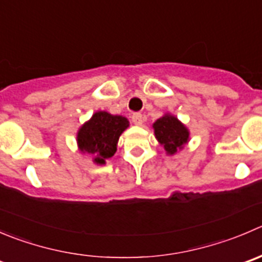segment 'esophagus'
Segmentation results:
<instances>
[{
    "label": "esophagus",
    "instance_id": "34e87169",
    "mask_svg": "<svg viewBox=\"0 0 262 262\" xmlns=\"http://www.w3.org/2000/svg\"><path fill=\"white\" fill-rule=\"evenodd\" d=\"M132 121H133L134 124H136V125H142V124H143V121H144V118H143V115H142V114H133V115H132Z\"/></svg>",
    "mask_w": 262,
    "mask_h": 262
}]
</instances>
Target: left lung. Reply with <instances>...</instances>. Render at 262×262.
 <instances>
[{
    "label": "left lung",
    "instance_id": "8db88e82",
    "mask_svg": "<svg viewBox=\"0 0 262 262\" xmlns=\"http://www.w3.org/2000/svg\"><path fill=\"white\" fill-rule=\"evenodd\" d=\"M155 137L166 155L172 156L182 151L189 142L190 133L187 126L175 115L166 113L152 124Z\"/></svg>",
    "mask_w": 262,
    "mask_h": 262
}]
</instances>
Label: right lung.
<instances>
[{"label":"right lung","instance_id":"right-lung-1","mask_svg":"<svg viewBox=\"0 0 262 262\" xmlns=\"http://www.w3.org/2000/svg\"><path fill=\"white\" fill-rule=\"evenodd\" d=\"M128 126L125 116L97 111L78 130V148L82 154L92 156L96 165H105L106 160L115 155L119 138Z\"/></svg>","mask_w":262,"mask_h":262}]
</instances>
